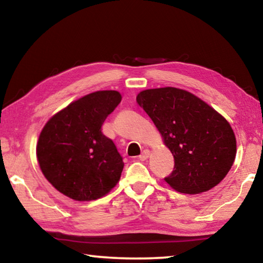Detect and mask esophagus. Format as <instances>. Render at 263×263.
<instances>
[{
    "mask_svg": "<svg viewBox=\"0 0 263 263\" xmlns=\"http://www.w3.org/2000/svg\"><path fill=\"white\" fill-rule=\"evenodd\" d=\"M148 157H149V151L145 149V151H142V153L139 155V160L140 161H145L146 159H148Z\"/></svg>",
    "mask_w": 263,
    "mask_h": 263,
    "instance_id": "esophagus-1",
    "label": "esophagus"
}]
</instances>
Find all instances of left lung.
<instances>
[{
    "instance_id": "obj_1",
    "label": "left lung",
    "mask_w": 263,
    "mask_h": 263,
    "mask_svg": "<svg viewBox=\"0 0 263 263\" xmlns=\"http://www.w3.org/2000/svg\"><path fill=\"white\" fill-rule=\"evenodd\" d=\"M137 103L174 155L164 181L180 193L201 194L216 186L232 167L237 141L229 122L197 96L182 89H147Z\"/></svg>"
}]
</instances>
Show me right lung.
Masks as SVG:
<instances>
[{
	"instance_id": "obj_1",
	"label": "right lung",
	"mask_w": 263,
	"mask_h": 263,
	"mask_svg": "<svg viewBox=\"0 0 263 263\" xmlns=\"http://www.w3.org/2000/svg\"><path fill=\"white\" fill-rule=\"evenodd\" d=\"M122 101L116 90L91 92L70 103L46 123L37 158L47 181L75 201L108 194L121 179L124 162L102 125Z\"/></svg>"
}]
</instances>
